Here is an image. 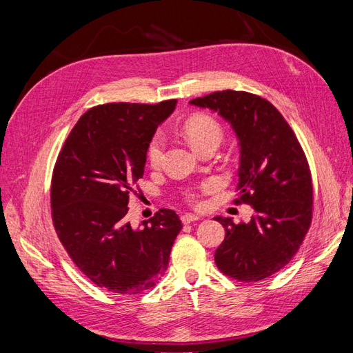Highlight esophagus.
I'll list each match as a JSON object with an SVG mask.
<instances>
[{
  "mask_svg": "<svg viewBox=\"0 0 353 353\" xmlns=\"http://www.w3.org/2000/svg\"><path fill=\"white\" fill-rule=\"evenodd\" d=\"M199 219H201V216H199V215H193V213H185V215L181 216V221H183L184 223H190V222L199 221Z\"/></svg>",
  "mask_w": 353,
  "mask_h": 353,
  "instance_id": "esophagus-1",
  "label": "esophagus"
}]
</instances>
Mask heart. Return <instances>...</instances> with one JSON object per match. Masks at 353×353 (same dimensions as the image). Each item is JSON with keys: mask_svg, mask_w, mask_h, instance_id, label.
Returning <instances> with one entry per match:
<instances>
[{"mask_svg": "<svg viewBox=\"0 0 353 353\" xmlns=\"http://www.w3.org/2000/svg\"><path fill=\"white\" fill-rule=\"evenodd\" d=\"M183 131L190 144L193 145L197 152L208 144H212V143L219 144V141L222 140V128L215 119H213V117L208 114H194L188 117L183 125ZM163 152H165V137L160 132H157L153 135L150 143L147 145L148 163H150L153 168H157L160 163H162ZM188 197L191 200H194V194L190 193Z\"/></svg>", "mask_w": 353, "mask_h": 353, "instance_id": "heart-1", "label": "heart"}]
</instances>
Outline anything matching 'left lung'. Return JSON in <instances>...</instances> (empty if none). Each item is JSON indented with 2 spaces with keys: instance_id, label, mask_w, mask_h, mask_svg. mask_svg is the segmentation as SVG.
Masks as SVG:
<instances>
[{
  "instance_id": "1",
  "label": "left lung",
  "mask_w": 353,
  "mask_h": 353,
  "mask_svg": "<svg viewBox=\"0 0 353 353\" xmlns=\"http://www.w3.org/2000/svg\"><path fill=\"white\" fill-rule=\"evenodd\" d=\"M190 104L216 112L240 145L239 199L254 210L249 222L216 216L225 239L215 252L218 268L239 281H259L292 261L312 221L307 160L283 114L259 95L216 91Z\"/></svg>"
}]
</instances>
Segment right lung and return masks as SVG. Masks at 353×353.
<instances>
[{"label": "right lung", "mask_w": 353, "mask_h": 353, "mask_svg": "<svg viewBox=\"0 0 353 353\" xmlns=\"http://www.w3.org/2000/svg\"><path fill=\"white\" fill-rule=\"evenodd\" d=\"M176 100L95 105L73 126L51 179L57 236L74 265L105 290L138 294L168 268L183 223L170 209L132 228L130 193L144 175L147 145Z\"/></svg>", "instance_id": "right-lung-1"}]
</instances>
